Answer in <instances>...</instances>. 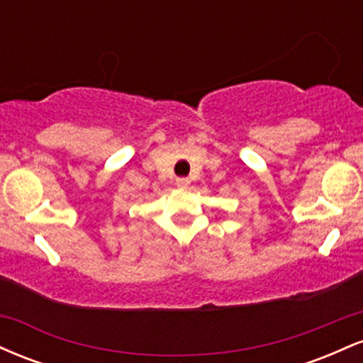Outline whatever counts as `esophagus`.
I'll return each instance as SVG.
<instances>
[{"mask_svg":"<svg viewBox=\"0 0 363 363\" xmlns=\"http://www.w3.org/2000/svg\"><path fill=\"white\" fill-rule=\"evenodd\" d=\"M176 184H177V187H181V189H186V187L191 184V181L187 177H177Z\"/></svg>","mask_w":363,"mask_h":363,"instance_id":"obj_1","label":"esophagus"}]
</instances>
